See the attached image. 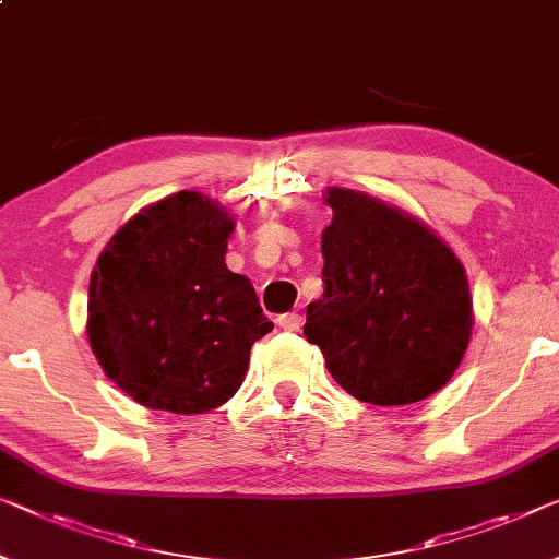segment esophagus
Segmentation results:
<instances>
[{"label": "esophagus", "instance_id": "34e87169", "mask_svg": "<svg viewBox=\"0 0 559 559\" xmlns=\"http://www.w3.org/2000/svg\"><path fill=\"white\" fill-rule=\"evenodd\" d=\"M278 326L283 331H298V329H301V316H298V313H283V316H278Z\"/></svg>", "mask_w": 559, "mask_h": 559}]
</instances>
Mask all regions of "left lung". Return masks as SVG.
I'll list each match as a JSON object with an SVG mask.
<instances>
[{
	"label": "left lung",
	"mask_w": 559,
	"mask_h": 559,
	"mask_svg": "<svg viewBox=\"0 0 559 559\" xmlns=\"http://www.w3.org/2000/svg\"><path fill=\"white\" fill-rule=\"evenodd\" d=\"M323 296L304 333L359 402H421L454 377L472 338L464 265L435 230L361 190L329 188Z\"/></svg>",
	"instance_id": "left-lung-1"
}]
</instances>
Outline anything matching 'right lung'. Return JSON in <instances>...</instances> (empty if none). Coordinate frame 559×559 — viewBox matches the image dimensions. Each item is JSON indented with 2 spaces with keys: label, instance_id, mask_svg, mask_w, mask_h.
<instances>
[{
  "label": "right lung",
  "instance_id": "right-lung-1",
  "mask_svg": "<svg viewBox=\"0 0 559 559\" xmlns=\"http://www.w3.org/2000/svg\"><path fill=\"white\" fill-rule=\"evenodd\" d=\"M236 218L180 190L115 233L90 276L87 338L132 402L203 414L243 384L251 346L273 329L253 283L226 265Z\"/></svg>",
  "mask_w": 559,
  "mask_h": 559
}]
</instances>
